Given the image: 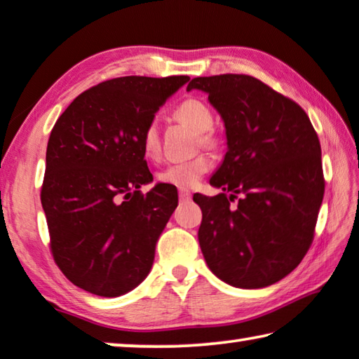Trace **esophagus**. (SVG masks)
Listing matches in <instances>:
<instances>
[{
  "label": "esophagus",
  "mask_w": 359,
  "mask_h": 359,
  "mask_svg": "<svg viewBox=\"0 0 359 359\" xmlns=\"http://www.w3.org/2000/svg\"><path fill=\"white\" fill-rule=\"evenodd\" d=\"M179 198H180V201H190V200H191V193H190V190L180 189V190H179Z\"/></svg>",
  "instance_id": "obj_1"
}]
</instances>
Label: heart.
<instances>
[{
    "label": "heart",
    "mask_w": 359,
    "mask_h": 359,
    "mask_svg": "<svg viewBox=\"0 0 359 359\" xmlns=\"http://www.w3.org/2000/svg\"><path fill=\"white\" fill-rule=\"evenodd\" d=\"M175 116L187 126L200 133V140L204 147H212L215 139L210 129L214 126V113L200 99H187L175 108ZM142 150L147 156H156L159 151V128L156 121H150L142 134ZM210 161L208 156H196L187 161L170 163L158 172V180L179 189H191L208 174Z\"/></svg>",
    "instance_id": "1"
}]
</instances>
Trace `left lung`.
Wrapping results in <instances>:
<instances>
[{"mask_svg": "<svg viewBox=\"0 0 359 359\" xmlns=\"http://www.w3.org/2000/svg\"><path fill=\"white\" fill-rule=\"evenodd\" d=\"M191 89L208 94L226 134L225 158L209 180L222 193L193 196L203 210V255L230 286L266 287L311 246L324 196L320 139L302 107L257 78L200 76Z\"/></svg>", "mask_w": 359, "mask_h": 359, "instance_id": "8db88e82", "label": "left lung"}]
</instances>
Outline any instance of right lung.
Wrapping results in <instances>:
<instances>
[{"instance_id":"right-lung-1","label":"right lung","mask_w":359,"mask_h":359,"mask_svg":"<svg viewBox=\"0 0 359 359\" xmlns=\"http://www.w3.org/2000/svg\"><path fill=\"white\" fill-rule=\"evenodd\" d=\"M189 76H121L93 86L50 130L41 204L50 251L75 286L118 297L145 280L177 189L153 175L142 134Z\"/></svg>"}]
</instances>
